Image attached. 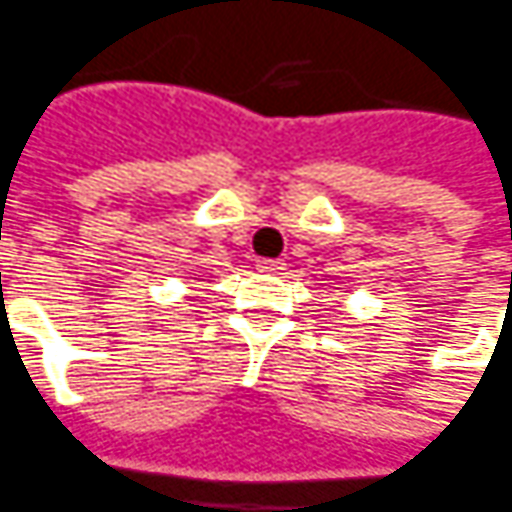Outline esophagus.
Returning <instances> with one entry per match:
<instances>
[{
  "label": "esophagus",
  "mask_w": 512,
  "mask_h": 512,
  "mask_svg": "<svg viewBox=\"0 0 512 512\" xmlns=\"http://www.w3.org/2000/svg\"><path fill=\"white\" fill-rule=\"evenodd\" d=\"M256 267H259V273H270V276H276V273L284 270V262H279V259H259Z\"/></svg>",
  "instance_id": "obj_1"
}]
</instances>
